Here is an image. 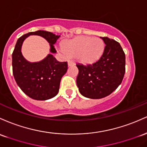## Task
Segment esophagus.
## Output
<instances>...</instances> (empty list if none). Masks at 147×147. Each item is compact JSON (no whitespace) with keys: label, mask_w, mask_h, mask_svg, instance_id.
<instances>
[{"label":"esophagus","mask_w":147,"mask_h":147,"mask_svg":"<svg viewBox=\"0 0 147 147\" xmlns=\"http://www.w3.org/2000/svg\"><path fill=\"white\" fill-rule=\"evenodd\" d=\"M74 62L73 60H68V66H72L74 65Z\"/></svg>","instance_id":"34e87169"}]
</instances>
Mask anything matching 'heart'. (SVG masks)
<instances>
[{
  "instance_id": "1",
  "label": "heart",
  "mask_w": 147,
  "mask_h": 147,
  "mask_svg": "<svg viewBox=\"0 0 147 147\" xmlns=\"http://www.w3.org/2000/svg\"><path fill=\"white\" fill-rule=\"evenodd\" d=\"M67 55L76 57L84 65H92L98 61L104 51V43L98 37L80 36L62 44Z\"/></svg>"
}]
</instances>
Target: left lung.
Instances as JSON below:
<instances>
[{"instance_id": "8db88e82", "label": "left lung", "mask_w": 147, "mask_h": 147, "mask_svg": "<svg viewBox=\"0 0 147 147\" xmlns=\"http://www.w3.org/2000/svg\"><path fill=\"white\" fill-rule=\"evenodd\" d=\"M105 44L103 55L92 65L77 64V86L84 96L93 99L110 95L121 83L124 76L126 57L119 42L100 37Z\"/></svg>"}]
</instances>
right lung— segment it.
Segmentation results:
<instances>
[{
  "instance_id": "obj_1",
  "label": "right lung",
  "mask_w": 147,
  "mask_h": 147,
  "mask_svg": "<svg viewBox=\"0 0 147 147\" xmlns=\"http://www.w3.org/2000/svg\"><path fill=\"white\" fill-rule=\"evenodd\" d=\"M31 34L42 36L49 42L51 52L55 53L53 44L60 36L51 32L38 30L28 32L18 39L12 53V71L21 90L30 98L47 100L57 95L60 80L68 69L67 62H60L51 54L39 62L30 63L23 57L21 48L23 42Z\"/></svg>"
}]
</instances>
